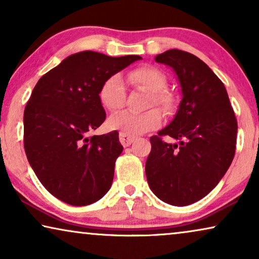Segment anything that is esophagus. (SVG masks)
Segmentation results:
<instances>
[{
	"label": "esophagus",
	"mask_w": 259,
	"mask_h": 259,
	"mask_svg": "<svg viewBox=\"0 0 259 259\" xmlns=\"http://www.w3.org/2000/svg\"><path fill=\"white\" fill-rule=\"evenodd\" d=\"M119 138H120V143L122 144L123 147L130 146V145L132 144L134 140H136V137L128 136V134H126V133H120Z\"/></svg>",
	"instance_id": "esophagus-1"
}]
</instances>
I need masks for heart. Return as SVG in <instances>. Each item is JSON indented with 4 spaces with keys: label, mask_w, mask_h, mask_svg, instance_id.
I'll return each instance as SVG.
<instances>
[{
    "label": "heart",
    "mask_w": 259,
    "mask_h": 259,
    "mask_svg": "<svg viewBox=\"0 0 259 259\" xmlns=\"http://www.w3.org/2000/svg\"><path fill=\"white\" fill-rule=\"evenodd\" d=\"M127 80L134 87L150 93L148 106H158L165 113H169L175 107V98L168 91L164 90L166 77L154 67H140L127 74ZM126 92L122 80L119 75H112L102 83L99 98L102 106L109 111H118L123 106ZM161 114L158 109L152 108L144 113L120 112L112 115L108 125L112 130L120 131L128 136H139L155 130L161 123Z\"/></svg>",
    "instance_id": "1"
}]
</instances>
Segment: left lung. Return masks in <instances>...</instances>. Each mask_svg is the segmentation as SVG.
<instances>
[{"label": "left lung", "mask_w": 259, "mask_h": 259, "mask_svg": "<svg viewBox=\"0 0 259 259\" xmlns=\"http://www.w3.org/2000/svg\"><path fill=\"white\" fill-rule=\"evenodd\" d=\"M182 87L175 118L151 137L145 172L159 199L175 206L200 200L217 186L235 157L237 120L224 83L199 58L179 49L155 56ZM168 135L179 143L162 140Z\"/></svg>", "instance_id": "8db88e82"}]
</instances>
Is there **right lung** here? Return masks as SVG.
Returning <instances> with one entry per match:
<instances>
[{
    "label": "right lung",
    "mask_w": 259,
    "mask_h": 259,
    "mask_svg": "<svg viewBox=\"0 0 259 259\" xmlns=\"http://www.w3.org/2000/svg\"><path fill=\"white\" fill-rule=\"evenodd\" d=\"M139 55L112 58L84 51L46 73L31 92L23 114L24 151L42 185L74 206L98 201L111 189L119 133L88 137L106 119L102 83Z\"/></svg>",
    "instance_id": "1"
}]
</instances>
